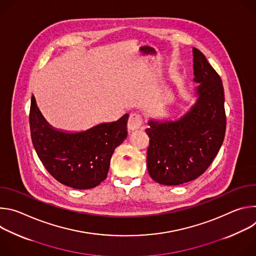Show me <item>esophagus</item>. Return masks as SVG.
<instances>
[{"mask_svg":"<svg viewBox=\"0 0 256 256\" xmlns=\"http://www.w3.org/2000/svg\"><path fill=\"white\" fill-rule=\"evenodd\" d=\"M144 124V118L138 114H130L128 122V128L130 130H138Z\"/></svg>","mask_w":256,"mask_h":256,"instance_id":"obj_1","label":"esophagus"}]
</instances>
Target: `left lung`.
Wrapping results in <instances>:
<instances>
[{
  "label": "left lung",
  "mask_w": 256,
  "mask_h": 256,
  "mask_svg": "<svg viewBox=\"0 0 256 256\" xmlns=\"http://www.w3.org/2000/svg\"><path fill=\"white\" fill-rule=\"evenodd\" d=\"M194 82L198 99L177 122H149L147 167L163 186L196 179L212 164L224 142L226 112L221 77L204 54L194 48Z\"/></svg>",
  "instance_id": "1"
}]
</instances>
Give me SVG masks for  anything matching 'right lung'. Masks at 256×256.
Returning <instances> with one entry per match:
<instances>
[{
	"label": "right lung",
	"mask_w": 256,
	"mask_h": 256,
	"mask_svg": "<svg viewBox=\"0 0 256 256\" xmlns=\"http://www.w3.org/2000/svg\"><path fill=\"white\" fill-rule=\"evenodd\" d=\"M128 120L126 114L114 122L66 134L46 124L31 97L29 126L36 154L54 179L76 190L96 188L107 177L112 154L128 136Z\"/></svg>",
	"instance_id": "add662e5"
}]
</instances>
